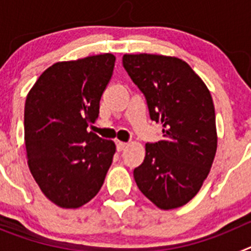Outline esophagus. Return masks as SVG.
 Returning <instances> with one entry per match:
<instances>
[{"instance_id": "esophagus-1", "label": "esophagus", "mask_w": 251, "mask_h": 251, "mask_svg": "<svg viewBox=\"0 0 251 251\" xmlns=\"http://www.w3.org/2000/svg\"><path fill=\"white\" fill-rule=\"evenodd\" d=\"M127 146H128V143H126V142H121V141L117 142V150L118 151H123L124 148L127 147Z\"/></svg>"}]
</instances>
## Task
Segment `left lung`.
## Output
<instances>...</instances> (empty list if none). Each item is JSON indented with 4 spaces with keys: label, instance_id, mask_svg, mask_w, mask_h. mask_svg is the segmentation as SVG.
Masks as SVG:
<instances>
[{
    "label": "left lung",
    "instance_id": "obj_1",
    "mask_svg": "<svg viewBox=\"0 0 251 251\" xmlns=\"http://www.w3.org/2000/svg\"><path fill=\"white\" fill-rule=\"evenodd\" d=\"M123 66L146 97L163 139L146 145L133 172L141 192L161 210L181 207L200 191L217 150L210 90L186 61L156 54H126Z\"/></svg>",
    "mask_w": 251,
    "mask_h": 251
}]
</instances>
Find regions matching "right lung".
<instances>
[{
  "label": "right lung",
  "mask_w": 251,
  "mask_h": 251,
  "mask_svg": "<svg viewBox=\"0 0 251 251\" xmlns=\"http://www.w3.org/2000/svg\"><path fill=\"white\" fill-rule=\"evenodd\" d=\"M110 52L59 61L31 88L25 103V147L30 172L51 202L77 208L103 186L115 143L88 132L112 79Z\"/></svg>",
  "instance_id": "add662e5"
}]
</instances>
